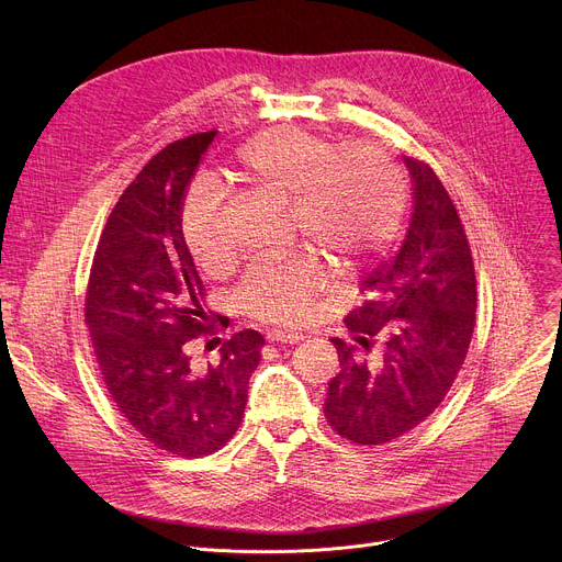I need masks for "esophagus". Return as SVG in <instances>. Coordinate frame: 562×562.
<instances>
[{
    "label": "esophagus",
    "instance_id": "1",
    "mask_svg": "<svg viewBox=\"0 0 562 562\" xmlns=\"http://www.w3.org/2000/svg\"><path fill=\"white\" fill-rule=\"evenodd\" d=\"M267 338H269L271 342L295 345V342H300L304 336H302V334H297V331H289V329H273V331H269V334H267Z\"/></svg>",
    "mask_w": 562,
    "mask_h": 562
}]
</instances>
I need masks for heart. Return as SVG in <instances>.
Segmentation results:
<instances>
[{
  "label": "heart",
  "mask_w": 562,
  "mask_h": 562,
  "mask_svg": "<svg viewBox=\"0 0 562 562\" xmlns=\"http://www.w3.org/2000/svg\"><path fill=\"white\" fill-rule=\"evenodd\" d=\"M224 173L260 195L289 202L293 231L340 276L384 249L405 215V176L384 150L367 144L336 148L331 139L297 126L251 137L231 155ZM180 224L200 267L222 271L231 265L224 200L213 187L189 191ZM323 289V269L300 256L254 267L237 286V302L262 323L300 325Z\"/></svg>",
  "instance_id": "1"
}]
</instances>
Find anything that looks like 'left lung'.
<instances>
[{"label":"left lung","mask_w":562,"mask_h":562,"mask_svg":"<svg viewBox=\"0 0 562 562\" xmlns=\"http://www.w3.org/2000/svg\"><path fill=\"white\" fill-rule=\"evenodd\" d=\"M414 215L400 251L371 271L345 325L375 362L356 360L340 338V373L325 418L353 445H384L425 423L458 378L475 325V271L460 215L434 169L405 157Z\"/></svg>","instance_id":"8db88e82"}]
</instances>
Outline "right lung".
I'll use <instances>...</instances> for the list:
<instances>
[{
    "label": "right lung",
    "mask_w": 562,
    "mask_h": 562,
    "mask_svg": "<svg viewBox=\"0 0 562 562\" xmlns=\"http://www.w3.org/2000/svg\"><path fill=\"white\" fill-rule=\"evenodd\" d=\"M215 133L165 146L126 187L102 228L85 300V323L117 412L150 445L180 458L215 453L233 438L265 345L245 329L222 342L217 362L202 367L189 353L193 340L215 334V323L180 215Z\"/></svg>",
    "instance_id": "add662e5"
}]
</instances>
